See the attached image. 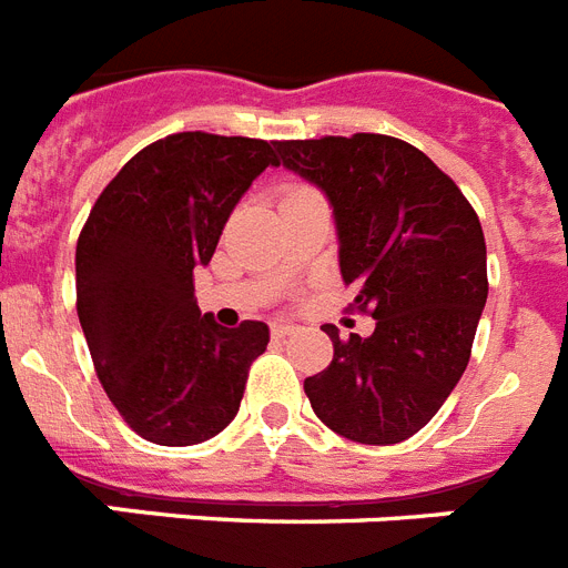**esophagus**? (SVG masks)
Listing matches in <instances>:
<instances>
[{"instance_id": "34e87169", "label": "esophagus", "mask_w": 568, "mask_h": 568, "mask_svg": "<svg viewBox=\"0 0 568 568\" xmlns=\"http://www.w3.org/2000/svg\"><path fill=\"white\" fill-rule=\"evenodd\" d=\"M294 332H297V326H294V323H288V321L271 323V335H274V337H288V335H294Z\"/></svg>"}]
</instances>
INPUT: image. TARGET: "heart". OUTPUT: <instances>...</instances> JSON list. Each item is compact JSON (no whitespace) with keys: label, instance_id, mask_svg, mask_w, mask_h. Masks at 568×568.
Returning <instances> with one entry per match:
<instances>
[{"label":"heart","instance_id":"1","mask_svg":"<svg viewBox=\"0 0 568 568\" xmlns=\"http://www.w3.org/2000/svg\"><path fill=\"white\" fill-rule=\"evenodd\" d=\"M297 190H306V187H303V184H292V187H285V190H283V195H288V193H297Z\"/></svg>","mask_w":568,"mask_h":568}]
</instances>
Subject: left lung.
<instances>
[{"mask_svg": "<svg viewBox=\"0 0 568 568\" xmlns=\"http://www.w3.org/2000/svg\"><path fill=\"white\" fill-rule=\"evenodd\" d=\"M280 161L328 195L352 312L369 337L323 326L335 357L306 378L328 430L361 445H398L438 413L470 361L488 300L479 216L456 181L393 135L355 132L274 141Z\"/></svg>", "mask_w": 568, "mask_h": 568, "instance_id": "8db88e82", "label": "left lung"}]
</instances>
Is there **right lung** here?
<instances>
[{"instance_id": "obj_1", "label": "right lung", "mask_w": 568, "mask_h": 568, "mask_svg": "<svg viewBox=\"0 0 568 568\" xmlns=\"http://www.w3.org/2000/svg\"><path fill=\"white\" fill-rule=\"evenodd\" d=\"M276 164L262 138L175 132L135 152L85 219L78 317L109 402L152 445L184 447L233 422L268 326L222 328L193 297L227 216Z\"/></svg>"}]
</instances>
